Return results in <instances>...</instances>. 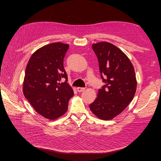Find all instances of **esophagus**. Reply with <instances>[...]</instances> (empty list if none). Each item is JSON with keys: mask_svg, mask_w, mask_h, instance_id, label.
Instances as JSON below:
<instances>
[{"mask_svg": "<svg viewBox=\"0 0 161 161\" xmlns=\"http://www.w3.org/2000/svg\"><path fill=\"white\" fill-rule=\"evenodd\" d=\"M77 90L78 92H82L85 90V88H82V87H77Z\"/></svg>", "mask_w": 161, "mask_h": 161, "instance_id": "1", "label": "esophagus"}]
</instances>
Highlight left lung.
<instances>
[{
  "label": "left lung",
  "instance_id": "8db88e82",
  "mask_svg": "<svg viewBox=\"0 0 161 161\" xmlns=\"http://www.w3.org/2000/svg\"><path fill=\"white\" fill-rule=\"evenodd\" d=\"M92 47L105 85L89 107L98 118L107 120L120 114L132 101L137 85L135 71L125 54L113 44L100 42Z\"/></svg>",
  "mask_w": 161,
  "mask_h": 161
}]
</instances>
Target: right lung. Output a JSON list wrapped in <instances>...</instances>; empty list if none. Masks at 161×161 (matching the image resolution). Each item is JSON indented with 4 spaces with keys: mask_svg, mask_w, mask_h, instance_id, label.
Instances as JSON below:
<instances>
[{
    "mask_svg": "<svg viewBox=\"0 0 161 161\" xmlns=\"http://www.w3.org/2000/svg\"><path fill=\"white\" fill-rule=\"evenodd\" d=\"M68 47L60 42L44 46L31 56L25 69L23 94L38 114L50 119L66 112L74 95L64 68ZM63 78L65 81L60 83Z\"/></svg>",
    "mask_w": 161,
    "mask_h": 161,
    "instance_id": "right-lung-1",
    "label": "right lung"
}]
</instances>
